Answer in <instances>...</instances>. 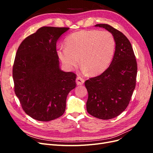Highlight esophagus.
<instances>
[{
  "mask_svg": "<svg viewBox=\"0 0 153 153\" xmlns=\"http://www.w3.org/2000/svg\"><path fill=\"white\" fill-rule=\"evenodd\" d=\"M76 84L78 85H83V84H84V80L82 78L78 76L76 78Z\"/></svg>",
  "mask_w": 153,
  "mask_h": 153,
  "instance_id": "34e87169",
  "label": "esophagus"
}]
</instances>
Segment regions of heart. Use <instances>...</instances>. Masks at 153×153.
<instances>
[{"label": "heart", "instance_id": "heart-1", "mask_svg": "<svg viewBox=\"0 0 153 153\" xmlns=\"http://www.w3.org/2000/svg\"><path fill=\"white\" fill-rule=\"evenodd\" d=\"M66 47H60L57 55L68 69H72L80 61L84 71L97 75L104 72L113 59L115 41L108 31L82 30L69 35Z\"/></svg>", "mask_w": 153, "mask_h": 153}]
</instances>
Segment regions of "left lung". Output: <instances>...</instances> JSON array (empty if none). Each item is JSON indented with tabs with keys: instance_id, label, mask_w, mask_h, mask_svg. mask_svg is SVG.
<instances>
[{
	"instance_id": "obj_1",
	"label": "left lung",
	"mask_w": 153,
	"mask_h": 153,
	"mask_svg": "<svg viewBox=\"0 0 153 153\" xmlns=\"http://www.w3.org/2000/svg\"><path fill=\"white\" fill-rule=\"evenodd\" d=\"M113 35L115 50L112 61L101 75L85 82L87 112L100 119L118 116L127 108L136 85L137 64L131 45L121 32L108 24H96Z\"/></svg>"
}]
</instances>
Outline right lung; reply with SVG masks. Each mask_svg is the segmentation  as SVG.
<instances>
[{
    "label": "right lung",
    "instance_id": "right-lung-1",
    "mask_svg": "<svg viewBox=\"0 0 153 153\" xmlns=\"http://www.w3.org/2000/svg\"><path fill=\"white\" fill-rule=\"evenodd\" d=\"M69 27H42L22 41L13 68L15 92L22 107L39 121L57 119L67 96L76 87V74L59 67L56 43Z\"/></svg>",
    "mask_w": 153,
    "mask_h": 153
}]
</instances>
